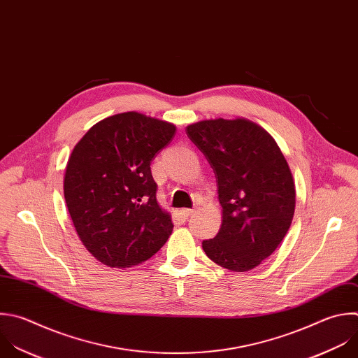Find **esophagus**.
<instances>
[{"label":"esophagus","instance_id":"obj_1","mask_svg":"<svg viewBox=\"0 0 358 358\" xmlns=\"http://www.w3.org/2000/svg\"><path fill=\"white\" fill-rule=\"evenodd\" d=\"M194 212H195V209H191V208H184V209H181V215H182L185 219H188L191 215H194Z\"/></svg>","mask_w":358,"mask_h":358}]
</instances>
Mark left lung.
Instances as JSON below:
<instances>
[{"label":"left lung","mask_w":358,"mask_h":358,"mask_svg":"<svg viewBox=\"0 0 358 358\" xmlns=\"http://www.w3.org/2000/svg\"><path fill=\"white\" fill-rule=\"evenodd\" d=\"M209 162L222 205V224L203 241L205 255L223 268L243 273L270 257L295 210V185L275 141L248 119H210L187 128Z\"/></svg>","instance_id":"left-lung-1"}]
</instances>
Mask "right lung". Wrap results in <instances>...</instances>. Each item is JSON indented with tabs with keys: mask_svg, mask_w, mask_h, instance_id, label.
Here are the masks:
<instances>
[{
	"mask_svg": "<svg viewBox=\"0 0 358 358\" xmlns=\"http://www.w3.org/2000/svg\"><path fill=\"white\" fill-rule=\"evenodd\" d=\"M176 127L138 112L109 116L76 145L64 176V199L87 250L108 267L149 260L173 230L157 203L150 164Z\"/></svg>",
	"mask_w": 358,
	"mask_h": 358,
	"instance_id": "right-lung-1",
	"label": "right lung"
}]
</instances>
